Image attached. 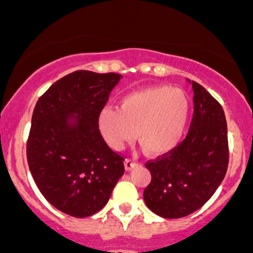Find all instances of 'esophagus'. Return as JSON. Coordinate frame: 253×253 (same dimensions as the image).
Instances as JSON below:
<instances>
[{"label": "esophagus", "instance_id": "obj_1", "mask_svg": "<svg viewBox=\"0 0 253 253\" xmlns=\"http://www.w3.org/2000/svg\"><path fill=\"white\" fill-rule=\"evenodd\" d=\"M136 165H137V163L131 160V159H126V160H125V169L126 170H132Z\"/></svg>", "mask_w": 253, "mask_h": 253}]
</instances>
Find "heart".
<instances>
[{
    "label": "heart",
    "mask_w": 253,
    "mask_h": 253,
    "mask_svg": "<svg viewBox=\"0 0 253 253\" xmlns=\"http://www.w3.org/2000/svg\"><path fill=\"white\" fill-rule=\"evenodd\" d=\"M190 112L188 95L169 85L146 88L125 95L118 108L99 112L98 127L113 150H121L137 136L149 155H161L180 142Z\"/></svg>",
    "instance_id": "b5f03b06"
}]
</instances>
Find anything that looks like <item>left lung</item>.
Wrapping results in <instances>:
<instances>
[{"label":"left lung","mask_w":253,"mask_h":253,"mask_svg":"<svg viewBox=\"0 0 253 253\" xmlns=\"http://www.w3.org/2000/svg\"><path fill=\"white\" fill-rule=\"evenodd\" d=\"M194 113L188 135L176 147L146 163L151 181L143 190L146 206L164 218L192 214L214 194L226 176L229 151L222 106L197 82Z\"/></svg>","instance_id":"obj_1"}]
</instances>
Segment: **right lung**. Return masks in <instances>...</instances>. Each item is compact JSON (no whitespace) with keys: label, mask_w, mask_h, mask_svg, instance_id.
Masks as SVG:
<instances>
[{"label":"right lung","mask_w":253,"mask_h":253,"mask_svg":"<svg viewBox=\"0 0 253 253\" xmlns=\"http://www.w3.org/2000/svg\"><path fill=\"white\" fill-rule=\"evenodd\" d=\"M121 74L77 70L39 98L27 140V164L45 199L72 217L101 211L125 172L121 155L98 127L99 112Z\"/></svg>","instance_id":"add662e5"}]
</instances>
